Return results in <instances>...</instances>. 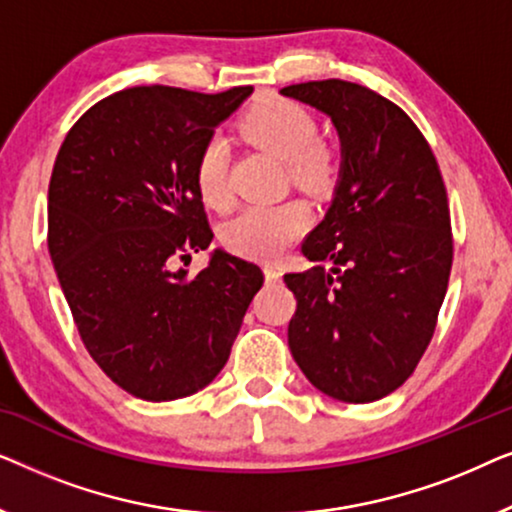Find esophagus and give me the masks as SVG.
Returning <instances> with one entry per match:
<instances>
[{"label":"esophagus","instance_id":"1","mask_svg":"<svg viewBox=\"0 0 512 512\" xmlns=\"http://www.w3.org/2000/svg\"><path fill=\"white\" fill-rule=\"evenodd\" d=\"M263 272H265V282H279V279H282V272H279L277 268H272V265H265L263 268Z\"/></svg>","mask_w":512,"mask_h":512}]
</instances>
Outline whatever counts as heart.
I'll return each mask as SVG.
<instances>
[{
    "mask_svg": "<svg viewBox=\"0 0 512 512\" xmlns=\"http://www.w3.org/2000/svg\"><path fill=\"white\" fill-rule=\"evenodd\" d=\"M242 132L256 146L284 160L291 179L310 193H324L335 184L340 158L333 146L319 142V123L298 102L268 97L256 102L242 121ZM195 186L205 205L223 209L230 202L228 144L214 135L202 146L195 163ZM310 226V214L296 200L277 205H249L221 230L228 249L251 258H275L291 247Z\"/></svg>",
    "mask_w": 512,
    "mask_h": 512,
    "instance_id": "heart-1",
    "label": "heart"
}]
</instances>
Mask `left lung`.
<instances>
[{"instance_id":"obj_1","label":"left lung","mask_w":512,"mask_h":512,"mask_svg":"<svg viewBox=\"0 0 512 512\" xmlns=\"http://www.w3.org/2000/svg\"><path fill=\"white\" fill-rule=\"evenodd\" d=\"M331 118L340 179L289 272L298 300L289 347L319 391L373 403L412 375L436 331L452 270L450 207L429 142L401 107L359 83L279 90Z\"/></svg>"}]
</instances>
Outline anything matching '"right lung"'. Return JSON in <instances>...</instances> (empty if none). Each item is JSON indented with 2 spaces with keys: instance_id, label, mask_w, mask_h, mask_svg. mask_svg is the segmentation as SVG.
I'll use <instances>...</instances> for the list:
<instances>
[{
  "instance_id": "right-lung-1",
  "label": "right lung",
  "mask_w": 512,
  "mask_h": 512,
  "mask_svg": "<svg viewBox=\"0 0 512 512\" xmlns=\"http://www.w3.org/2000/svg\"><path fill=\"white\" fill-rule=\"evenodd\" d=\"M251 86L205 95L137 86L93 104L67 132L48 186V251L88 354L142 401L205 389L226 366L258 265L216 249L195 163Z\"/></svg>"
}]
</instances>
